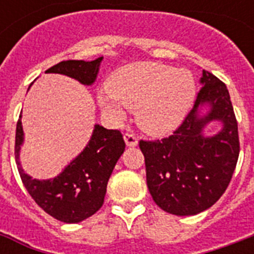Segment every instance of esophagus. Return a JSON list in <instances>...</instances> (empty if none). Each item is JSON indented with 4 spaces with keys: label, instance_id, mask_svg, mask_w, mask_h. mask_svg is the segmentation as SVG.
Wrapping results in <instances>:
<instances>
[{
    "label": "esophagus",
    "instance_id": "34e87169",
    "mask_svg": "<svg viewBox=\"0 0 254 254\" xmlns=\"http://www.w3.org/2000/svg\"><path fill=\"white\" fill-rule=\"evenodd\" d=\"M124 139H125V142H127V146H137V143H138V138H137V135L133 134V133H125L124 134Z\"/></svg>",
    "mask_w": 254,
    "mask_h": 254
}]
</instances>
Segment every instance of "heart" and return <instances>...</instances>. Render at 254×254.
Listing matches in <instances>:
<instances>
[{
  "instance_id": "heart-1",
  "label": "heart",
  "mask_w": 254,
  "mask_h": 254,
  "mask_svg": "<svg viewBox=\"0 0 254 254\" xmlns=\"http://www.w3.org/2000/svg\"><path fill=\"white\" fill-rule=\"evenodd\" d=\"M196 83L187 69L139 62L121 67L107 81L99 103L115 119L124 117L121 105L137 111L139 125L151 134H165L181 124L192 105Z\"/></svg>"
}]
</instances>
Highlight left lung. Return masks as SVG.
Instances as JSON below:
<instances>
[{
	"instance_id": "1",
	"label": "left lung",
	"mask_w": 254,
	"mask_h": 254,
	"mask_svg": "<svg viewBox=\"0 0 254 254\" xmlns=\"http://www.w3.org/2000/svg\"><path fill=\"white\" fill-rule=\"evenodd\" d=\"M200 83L192 109L173 134L139 141L153 200L177 216L196 215L215 204L232 179L240 153L237 120L227 85L204 69ZM204 103L211 109L199 116L198 107ZM213 119L221 121L223 129L212 137H203L202 127Z\"/></svg>"
}]
</instances>
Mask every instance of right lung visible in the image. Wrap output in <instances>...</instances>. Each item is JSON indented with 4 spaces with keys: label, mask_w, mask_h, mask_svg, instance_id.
Returning <instances> with one entry per match:
<instances>
[{
    "label": "right lung",
    "mask_w": 254,
    "mask_h": 254,
    "mask_svg": "<svg viewBox=\"0 0 254 254\" xmlns=\"http://www.w3.org/2000/svg\"><path fill=\"white\" fill-rule=\"evenodd\" d=\"M100 57L92 62L63 61L46 72L73 77L81 84L91 85L96 80ZM23 142L21 116L15 130V162L27 192L50 216L63 223H79L101 208L107 185L116 163L125 150L121 131L95 125L85 149L57 178L38 181L23 173L19 163V149Z\"/></svg>",
    "instance_id": "obj_1"
}]
</instances>
